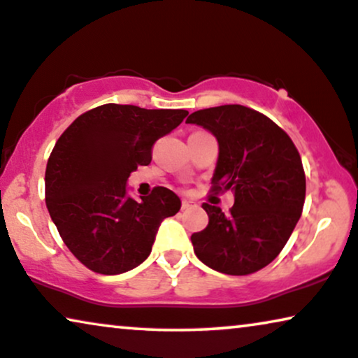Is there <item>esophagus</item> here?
Wrapping results in <instances>:
<instances>
[{"instance_id":"1","label":"esophagus","mask_w":358,"mask_h":358,"mask_svg":"<svg viewBox=\"0 0 358 358\" xmlns=\"http://www.w3.org/2000/svg\"><path fill=\"white\" fill-rule=\"evenodd\" d=\"M196 206V203L192 201V199H183L182 201V209H189V208H194Z\"/></svg>"}]
</instances>
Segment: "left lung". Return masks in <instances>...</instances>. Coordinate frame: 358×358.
<instances>
[{"instance_id":"1","label":"left lung","mask_w":358,"mask_h":358,"mask_svg":"<svg viewBox=\"0 0 358 358\" xmlns=\"http://www.w3.org/2000/svg\"><path fill=\"white\" fill-rule=\"evenodd\" d=\"M198 124L217 139L213 192H234L227 214L204 203L209 222L194 232V254L226 275H250L273 262L303 213L306 176L301 157L282 127L241 104L199 109Z\"/></svg>"}]
</instances>
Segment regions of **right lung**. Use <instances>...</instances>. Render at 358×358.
<instances>
[{"label": "right lung", "instance_id": "add662e5", "mask_svg": "<svg viewBox=\"0 0 358 358\" xmlns=\"http://www.w3.org/2000/svg\"><path fill=\"white\" fill-rule=\"evenodd\" d=\"M187 114L109 103L83 113L59 137L47 162L45 203L62 241L87 268L101 275L136 268L160 222L180 211L171 189L155 187L136 201L126 183Z\"/></svg>", "mask_w": 358, "mask_h": 358}]
</instances>
